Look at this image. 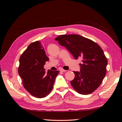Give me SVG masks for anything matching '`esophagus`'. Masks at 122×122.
I'll return each mask as SVG.
<instances>
[{"instance_id":"34e87169","label":"esophagus","mask_w":122,"mask_h":122,"mask_svg":"<svg viewBox=\"0 0 122 122\" xmlns=\"http://www.w3.org/2000/svg\"><path fill=\"white\" fill-rule=\"evenodd\" d=\"M67 70H64V69H61L60 70V71H61V72H66L67 71Z\"/></svg>"}]
</instances>
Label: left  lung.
<instances>
[{"label": "left lung", "mask_w": 122, "mask_h": 122, "mask_svg": "<svg viewBox=\"0 0 122 122\" xmlns=\"http://www.w3.org/2000/svg\"><path fill=\"white\" fill-rule=\"evenodd\" d=\"M65 47L75 59L81 60L80 71H74L75 77L71 85L79 94L94 92L106 76L108 61L98 44L78 35H64L55 39Z\"/></svg>", "instance_id": "8db88e82"}]
</instances>
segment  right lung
<instances>
[{"label": "right lung", "mask_w": 122, "mask_h": 122, "mask_svg": "<svg viewBox=\"0 0 122 122\" xmlns=\"http://www.w3.org/2000/svg\"><path fill=\"white\" fill-rule=\"evenodd\" d=\"M49 58L41 42L35 41L28 46L20 58L18 72L24 87L38 98L50 94L59 71L48 70L46 73L44 66Z\"/></svg>", "instance_id": "obj_1"}]
</instances>
